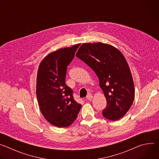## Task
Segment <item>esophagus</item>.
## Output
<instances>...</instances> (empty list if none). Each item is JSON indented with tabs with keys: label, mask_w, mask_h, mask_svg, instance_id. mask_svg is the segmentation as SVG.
<instances>
[{
	"label": "esophagus",
	"mask_w": 159,
	"mask_h": 159,
	"mask_svg": "<svg viewBox=\"0 0 159 159\" xmlns=\"http://www.w3.org/2000/svg\"><path fill=\"white\" fill-rule=\"evenodd\" d=\"M93 96L91 94H88L87 96V99L89 101H91L93 99Z\"/></svg>",
	"instance_id": "esophagus-1"
}]
</instances>
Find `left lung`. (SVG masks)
Wrapping results in <instances>:
<instances>
[{
	"label": "left lung",
	"mask_w": 159,
	"mask_h": 159,
	"mask_svg": "<svg viewBox=\"0 0 159 159\" xmlns=\"http://www.w3.org/2000/svg\"><path fill=\"white\" fill-rule=\"evenodd\" d=\"M76 57L91 68L99 79L107 101L103 116L112 121L122 118L131 107L134 96L133 77L123 53L109 44L85 43Z\"/></svg>",
	"instance_id": "obj_1"
}]
</instances>
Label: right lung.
<instances>
[{"label":"right lung","mask_w":159,"mask_h":159,"mask_svg":"<svg viewBox=\"0 0 159 159\" xmlns=\"http://www.w3.org/2000/svg\"><path fill=\"white\" fill-rule=\"evenodd\" d=\"M80 43L50 53L41 61L37 74L36 96L42 115L58 128L67 127L77 118L81 104L65 85L67 66L72 61Z\"/></svg>","instance_id":"obj_1"}]
</instances>
